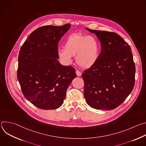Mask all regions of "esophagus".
<instances>
[{
  "label": "esophagus",
  "instance_id": "1",
  "mask_svg": "<svg viewBox=\"0 0 146 146\" xmlns=\"http://www.w3.org/2000/svg\"><path fill=\"white\" fill-rule=\"evenodd\" d=\"M76 74H77V76H80L81 75V72H80L79 70H77L76 71Z\"/></svg>",
  "mask_w": 146,
  "mask_h": 146
}]
</instances>
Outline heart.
I'll list each match as a JSON object with an SVG mask.
<instances>
[{
    "instance_id": "obj_1",
    "label": "heart",
    "mask_w": 146,
    "mask_h": 146,
    "mask_svg": "<svg viewBox=\"0 0 146 146\" xmlns=\"http://www.w3.org/2000/svg\"><path fill=\"white\" fill-rule=\"evenodd\" d=\"M58 55L66 65L72 63L75 56L77 64L83 68H89L97 62L100 52V45L93 36L81 33H72L65 40V48L59 47Z\"/></svg>"
}]
</instances>
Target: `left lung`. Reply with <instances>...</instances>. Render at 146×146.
I'll use <instances>...</instances> for the list:
<instances>
[{"instance_id": "obj_1", "label": "left lung", "mask_w": 146, "mask_h": 146, "mask_svg": "<svg viewBox=\"0 0 146 146\" xmlns=\"http://www.w3.org/2000/svg\"><path fill=\"white\" fill-rule=\"evenodd\" d=\"M101 44L96 63L84 71V95L88 105L96 109L110 110L122 103L132 91L135 65L129 45L114 32L95 31Z\"/></svg>"}]
</instances>
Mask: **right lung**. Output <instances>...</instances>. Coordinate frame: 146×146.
I'll return each mask as SVG.
<instances>
[{"mask_svg": "<svg viewBox=\"0 0 146 146\" xmlns=\"http://www.w3.org/2000/svg\"><path fill=\"white\" fill-rule=\"evenodd\" d=\"M70 28L69 24L40 27L20 49L17 78L25 98L39 109L59 108L76 77L74 68L62 65L57 59L58 42Z\"/></svg>", "mask_w": 146, "mask_h": 146, "instance_id": "1", "label": "right lung"}]
</instances>
